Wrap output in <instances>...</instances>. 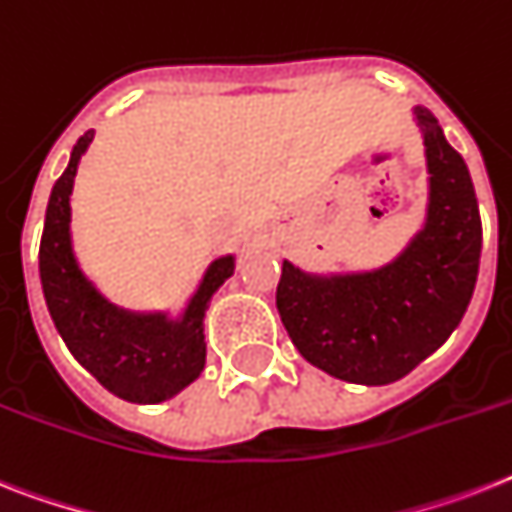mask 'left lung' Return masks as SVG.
I'll use <instances>...</instances> for the list:
<instances>
[{
	"mask_svg": "<svg viewBox=\"0 0 512 512\" xmlns=\"http://www.w3.org/2000/svg\"><path fill=\"white\" fill-rule=\"evenodd\" d=\"M413 115L429 168L421 231L392 263L363 273L318 276L284 260L276 289L299 355L350 384H392L439 350L479 276L481 218L468 165L426 107Z\"/></svg>",
	"mask_w": 512,
	"mask_h": 512,
	"instance_id": "left-lung-1",
	"label": "left lung"
}]
</instances>
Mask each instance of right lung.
Masks as SVG:
<instances>
[{"mask_svg":"<svg viewBox=\"0 0 512 512\" xmlns=\"http://www.w3.org/2000/svg\"><path fill=\"white\" fill-rule=\"evenodd\" d=\"M91 139L94 131H86L76 141L49 194L39 247L41 289L70 355L120 400L157 405L176 397L205 368V313L213 294L234 276L236 260L226 255L210 263L178 318L112 305L86 278L70 239V194Z\"/></svg>","mask_w":512,"mask_h":512,"instance_id":"add662e5","label":"right lung"}]
</instances>
